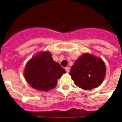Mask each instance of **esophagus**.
<instances>
[{"mask_svg": "<svg viewBox=\"0 0 122 122\" xmlns=\"http://www.w3.org/2000/svg\"><path fill=\"white\" fill-rule=\"evenodd\" d=\"M65 71H66V72L68 73V72H69V71H70V68H69V66H66V67H65Z\"/></svg>", "mask_w": 122, "mask_h": 122, "instance_id": "1", "label": "esophagus"}]
</instances>
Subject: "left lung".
<instances>
[{"label": "left lung", "instance_id": "1", "mask_svg": "<svg viewBox=\"0 0 122 122\" xmlns=\"http://www.w3.org/2000/svg\"><path fill=\"white\" fill-rule=\"evenodd\" d=\"M106 66L102 59L86 53L75 61L70 75L77 86L84 90H92L102 83Z\"/></svg>", "mask_w": 122, "mask_h": 122}]
</instances>
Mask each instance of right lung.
<instances>
[{
	"instance_id": "right-lung-1",
	"label": "right lung",
	"mask_w": 122,
	"mask_h": 122,
	"mask_svg": "<svg viewBox=\"0 0 122 122\" xmlns=\"http://www.w3.org/2000/svg\"><path fill=\"white\" fill-rule=\"evenodd\" d=\"M65 72L58 63L53 61L50 52H42L28 61L24 75L35 89L49 91L56 87L57 79Z\"/></svg>"
}]
</instances>
